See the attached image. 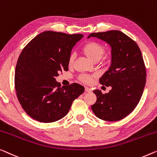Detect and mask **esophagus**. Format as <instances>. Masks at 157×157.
I'll list each match as a JSON object with an SVG mask.
<instances>
[{
  "mask_svg": "<svg viewBox=\"0 0 157 157\" xmlns=\"http://www.w3.org/2000/svg\"><path fill=\"white\" fill-rule=\"evenodd\" d=\"M85 92H92V89H90L89 87H85Z\"/></svg>",
  "mask_w": 157,
  "mask_h": 157,
  "instance_id": "34e87169",
  "label": "esophagus"
}]
</instances>
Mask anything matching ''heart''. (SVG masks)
I'll return each instance as SVG.
<instances>
[{"instance_id":"b5f03b06","label":"heart","mask_w":157,"mask_h":157,"mask_svg":"<svg viewBox=\"0 0 157 157\" xmlns=\"http://www.w3.org/2000/svg\"><path fill=\"white\" fill-rule=\"evenodd\" d=\"M82 52L85 54L89 59L92 61H97L101 58L106 59V57H103L105 52V47L103 44L95 41H90L84 44L82 47ZM75 60L74 54H71L68 58V65L72 66ZM95 76L90 75H81L79 77V79L82 82L85 84H90L92 82L93 79Z\"/></svg>"}]
</instances>
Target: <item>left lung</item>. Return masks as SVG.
<instances>
[{"mask_svg": "<svg viewBox=\"0 0 157 157\" xmlns=\"http://www.w3.org/2000/svg\"><path fill=\"white\" fill-rule=\"evenodd\" d=\"M92 36L109 44L112 55L111 67L99 79L101 85L112 89L107 94L93 91L97 101L92 111L104 121H120L135 109L145 86L146 67L141 51L136 42L118 30L92 33L88 38Z\"/></svg>", "mask_w": 157, "mask_h": 157, "instance_id": "obj_1", "label": "left lung"}]
</instances>
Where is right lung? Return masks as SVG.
I'll return each instance as SVG.
<instances>
[{
    "mask_svg": "<svg viewBox=\"0 0 157 157\" xmlns=\"http://www.w3.org/2000/svg\"><path fill=\"white\" fill-rule=\"evenodd\" d=\"M82 34L46 31L37 35L23 48L15 72L18 101L31 118L52 123L63 118L72 104L85 91L73 83L60 86L56 77L68 71L72 48Z\"/></svg>",
    "mask_w": 157,
    "mask_h": 157,
    "instance_id": "right-lung-1",
    "label": "right lung"
}]
</instances>
